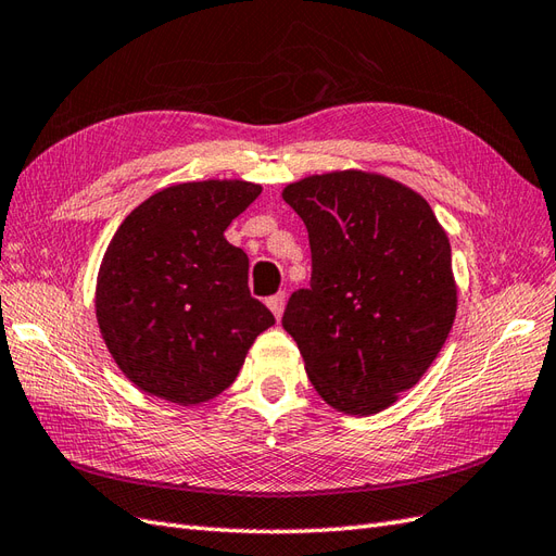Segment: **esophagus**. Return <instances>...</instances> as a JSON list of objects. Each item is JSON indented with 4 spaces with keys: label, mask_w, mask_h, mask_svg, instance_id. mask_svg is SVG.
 I'll list each match as a JSON object with an SVG mask.
<instances>
[{
    "label": "esophagus",
    "mask_w": 556,
    "mask_h": 556,
    "mask_svg": "<svg viewBox=\"0 0 556 556\" xmlns=\"http://www.w3.org/2000/svg\"><path fill=\"white\" fill-rule=\"evenodd\" d=\"M283 305H287V293H283V291H279L277 295H269V298H267V307L273 309V315H275L277 319L281 317Z\"/></svg>",
    "instance_id": "1"
}]
</instances>
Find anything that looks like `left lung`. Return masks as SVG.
Returning a JSON list of instances; mask_svg holds the SVG:
<instances>
[{"mask_svg":"<svg viewBox=\"0 0 556 556\" xmlns=\"http://www.w3.org/2000/svg\"><path fill=\"white\" fill-rule=\"evenodd\" d=\"M283 202L307 227L312 277L281 326L326 404L376 414L446 343L458 303L448 237L418 192L364 170L291 182Z\"/></svg>","mask_w":556,"mask_h":556,"instance_id":"obj_1","label":"left lung"}]
</instances>
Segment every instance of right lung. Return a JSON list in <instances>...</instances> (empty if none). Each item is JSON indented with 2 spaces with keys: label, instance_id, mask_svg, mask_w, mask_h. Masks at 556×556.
I'll list each match as a JSON object with an SVG mask.
<instances>
[{
  "label": "right lung",
  "instance_id": "1",
  "mask_svg": "<svg viewBox=\"0 0 556 556\" xmlns=\"http://www.w3.org/2000/svg\"><path fill=\"white\" fill-rule=\"evenodd\" d=\"M261 185L180 182L124 218L98 273L96 317L117 366L180 406L232 386L275 315L249 291V258L223 237Z\"/></svg>",
  "mask_w": 556,
  "mask_h": 556
}]
</instances>
